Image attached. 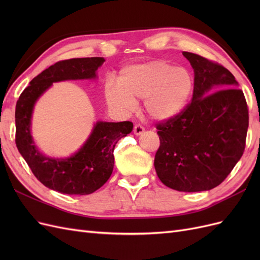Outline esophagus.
I'll use <instances>...</instances> for the list:
<instances>
[{
    "label": "esophagus",
    "instance_id": "esophagus-1",
    "mask_svg": "<svg viewBox=\"0 0 260 260\" xmlns=\"http://www.w3.org/2000/svg\"><path fill=\"white\" fill-rule=\"evenodd\" d=\"M133 132H135V135H137V136L142 135V133L144 132V127L142 124L137 123V124H135V128H133Z\"/></svg>",
    "mask_w": 260,
    "mask_h": 260
}]
</instances>
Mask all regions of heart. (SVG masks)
<instances>
[{
    "label": "heart",
    "instance_id": "obj_1",
    "mask_svg": "<svg viewBox=\"0 0 260 260\" xmlns=\"http://www.w3.org/2000/svg\"><path fill=\"white\" fill-rule=\"evenodd\" d=\"M194 89L188 69L156 59L124 67L117 85L108 82L104 94L108 105L123 113L131 112L137 100H144L145 112L155 120H168L183 111Z\"/></svg>",
    "mask_w": 260,
    "mask_h": 260
}]
</instances>
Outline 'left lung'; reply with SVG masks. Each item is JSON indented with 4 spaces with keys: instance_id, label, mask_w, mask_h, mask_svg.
<instances>
[{
    "instance_id": "left-lung-1",
    "label": "left lung",
    "mask_w": 260,
    "mask_h": 260,
    "mask_svg": "<svg viewBox=\"0 0 260 260\" xmlns=\"http://www.w3.org/2000/svg\"><path fill=\"white\" fill-rule=\"evenodd\" d=\"M183 55L194 69L192 100L156 124L160 145L154 166L172 190L207 191L223 182L244 153L248 107L229 70L201 55Z\"/></svg>"
}]
</instances>
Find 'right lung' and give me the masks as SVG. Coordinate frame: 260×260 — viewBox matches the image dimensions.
Here are the masks:
<instances>
[{"label":"right lung","mask_w":260,"mask_h":260,"mask_svg":"<svg viewBox=\"0 0 260 260\" xmlns=\"http://www.w3.org/2000/svg\"><path fill=\"white\" fill-rule=\"evenodd\" d=\"M104 60L103 57H84L55 62L30 81L17 101L16 146L35 177L51 190L69 195H88L99 190L112 176L115 145L132 131L131 121H99L84 145L65 159L45 157L38 151L31 138V114L39 96L53 82L95 78L96 70Z\"/></svg>","instance_id":"obj_1"}]
</instances>
